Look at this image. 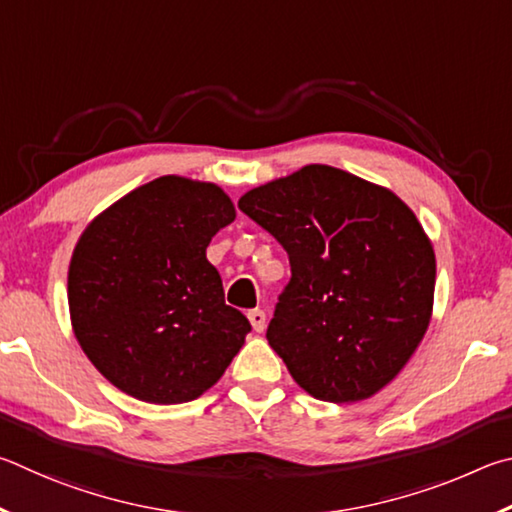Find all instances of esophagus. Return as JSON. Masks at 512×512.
<instances>
[{
    "mask_svg": "<svg viewBox=\"0 0 512 512\" xmlns=\"http://www.w3.org/2000/svg\"><path fill=\"white\" fill-rule=\"evenodd\" d=\"M249 321H251V326H254V330H258V333H261V330H265L267 317H265L263 310H251L249 312Z\"/></svg>",
    "mask_w": 512,
    "mask_h": 512,
    "instance_id": "34e87169",
    "label": "esophagus"
}]
</instances>
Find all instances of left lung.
<instances>
[{"instance_id": "8db88e82", "label": "left lung", "mask_w": 512, "mask_h": 512, "mask_svg": "<svg viewBox=\"0 0 512 512\" xmlns=\"http://www.w3.org/2000/svg\"><path fill=\"white\" fill-rule=\"evenodd\" d=\"M233 220L236 206L220 186L166 175L80 233L67 276L71 328L116 389L182 405L227 371L251 326L224 301L206 247Z\"/></svg>"}]
</instances>
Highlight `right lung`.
Segmentation results:
<instances>
[{
  "label": "right lung",
  "instance_id": "1",
  "mask_svg": "<svg viewBox=\"0 0 512 512\" xmlns=\"http://www.w3.org/2000/svg\"><path fill=\"white\" fill-rule=\"evenodd\" d=\"M238 206L290 256L267 342L294 382L335 405L387 387L434 308L436 256L414 211L387 188L317 164L251 188Z\"/></svg>",
  "mask_w": 512,
  "mask_h": 512
}]
</instances>
